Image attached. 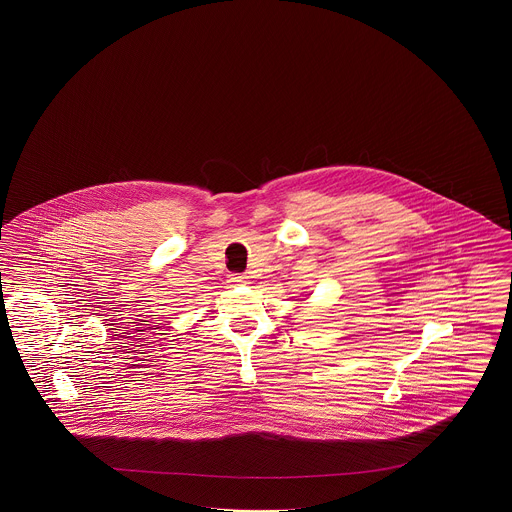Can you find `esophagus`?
Returning a JSON list of instances; mask_svg holds the SVG:
<instances>
[{
  "label": "esophagus",
  "instance_id": "1",
  "mask_svg": "<svg viewBox=\"0 0 512 512\" xmlns=\"http://www.w3.org/2000/svg\"><path fill=\"white\" fill-rule=\"evenodd\" d=\"M231 283L233 285H248L249 278L244 274H234V276H231Z\"/></svg>",
  "mask_w": 512,
  "mask_h": 512
}]
</instances>
